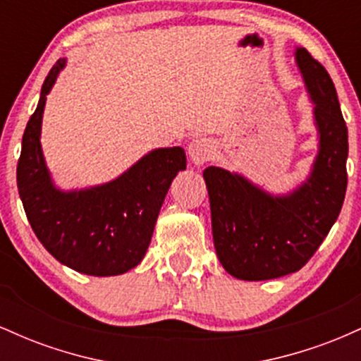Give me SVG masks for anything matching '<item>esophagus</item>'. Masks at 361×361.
I'll list each match as a JSON object with an SVG mask.
<instances>
[{"mask_svg": "<svg viewBox=\"0 0 361 361\" xmlns=\"http://www.w3.org/2000/svg\"><path fill=\"white\" fill-rule=\"evenodd\" d=\"M214 152H215V147L210 139L195 137L190 140L188 156H190V161H192L195 166H202V164H205L207 161L212 159Z\"/></svg>", "mask_w": 361, "mask_h": 361, "instance_id": "esophagus-1", "label": "esophagus"}]
</instances>
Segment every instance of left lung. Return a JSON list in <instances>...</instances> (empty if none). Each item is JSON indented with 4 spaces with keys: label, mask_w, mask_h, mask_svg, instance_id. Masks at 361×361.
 <instances>
[{
    "label": "left lung",
    "mask_w": 361,
    "mask_h": 361,
    "mask_svg": "<svg viewBox=\"0 0 361 361\" xmlns=\"http://www.w3.org/2000/svg\"><path fill=\"white\" fill-rule=\"evenodd\" d=\"M297 68L312 102L317 154L309 176L287 193H270L239 173L209 166L217 258L234 279L259 281L299 271L324 241L346 193L348 128L329 74L305 49Z\"/></svg>",
    "instance_id": "1"
}]
</instances>
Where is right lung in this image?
Returning a JSON list of instances; mask_svg holds the SVG:
<instances>
[{
    "mask_svg": "<svg viewBox=\"0 0 361 361\" xmlns=\"http://www.w3.org/2000/svg\"><path fill=\"white\" fill-rule=\"evenodd\" d=\"M66 62L59 59L49 71L25 128L18 193L35 235L59 263L91 276L122 275L146 256L171 181L186 169L185 149H152L115 180L59 188L45 163L40 132L47 94Z\"/></svg>",
    "mask_w": 361,
    "mask_h": 361,
    "instance_id": "add662e5",
    "label": "right lung"
}]
</instances>
